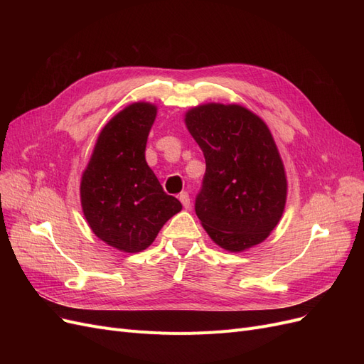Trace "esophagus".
Listing matches in <instances>:
<instances>
[{"mask_svg": "<svg viewBox=\"0 0 364 364\" xmlns=\"http://www.w3.org/2000/svg\"><path fill=\"white\" fill-rule=\"evenodd\" d=\"M179 200H181V203L183 205V208H186V209L190 208L191 200H190V194H188V193H182V194L179 196Z\"/></svg>", "mask_w": 364, "mask_h": 364, "instance_id": "esophagus-1", "label": "esophagus"}]
</instances>
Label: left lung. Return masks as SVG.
Wrapping results in <instances>:
<instances>
[{"label": "left lung", "mask_w": 364, "mask_h": 364, "mask_svg": "<svg viewBox=\"0 0 364 364\" xmlns=\"http://www.w3.org/2000/svg\"><path fill=\"white\" fill-rule=\"evenodd\" d=\"M183 119L206 162L196 199L206 234L229 252L262 243L287 202V174L270 129L241 105H199Z\"/></svg>", "instance_id": "1"}]
</instances>
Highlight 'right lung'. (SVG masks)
Returning <instances> with one entry per match:
<instances>
[{
  "label": "right lung",
  "mask_w": 364,
  "mask_h": 364,
  "mask_svg": "<svg viewBox=\"0 0 364 364\" xmlns=\"http://www.w3.org/2000/svg\"><path fill=\"white\" fill-rule=\"evenodd\" d=\"M158 106L136 102L107 121L80 181L83 215L92 232L121 252L147 249L182 205L146 161Z\"/></svg>",
  "instance_id": "1"
}]
</instances>
